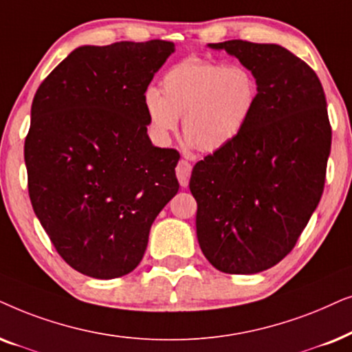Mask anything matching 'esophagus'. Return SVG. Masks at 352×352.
<instances>
[{
	"instance_id": "esophagus-1",
	"label": "esophagus",
	"mask_w": 352,
	"mask_h": 352,
	"mask_svg": "<svg viewBox=\"0 0 352 352\" xmlns=\"http://www.w3.org/2000/svg\"><path fill=\"white\" fill-rule=\"evenodd\" d=\"M191 164L188 161H185V159H182V161H179V164H177V179H179L180 185L182 186H188V182H190V177H191Z\"/></svg>"
}]
</instances>
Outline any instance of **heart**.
Instances as JSON below:
<instances>
[{
    "label": "heart",
    "instance_id": "heart-1",
    "mask_svg": "<svg viewBox=\"0 0 352 352\" xmlns=\"http://www.w3.org/2000/svg\"><path fill=\"white\" fill-rule=\"evenodd\" d=\"M144 109L157 140L166 142L179 127L203 153L230 146L243 133L259 101L256 75L243 64L190 56L164 74L161 91H144Z\"/></svg>",
    "mask_w": 352,
    "mask_h": 352
}]
</instances>
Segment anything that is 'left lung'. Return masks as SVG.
I'll return each mask as SVG.
<instances>
[{
  "label": "left lung",
  "instance_id": "8db88e82",
  "mask_svg": "<svg viewBox=\"0 0 352 352\" xmlns=\"http://www.w3.org/2000/svg\"><path fill=\"white\" fill-rule=\"evenodd\" d=\"M209 48L256 75L259 101L240 137L193 167L196 235L215 269L251 275L293 250L322 198L331 148L327 100L316 72L283 46L230 40Z\"/></svg>",
  "mask_w": 352,
  "mask_h": 352
}]
</instances>
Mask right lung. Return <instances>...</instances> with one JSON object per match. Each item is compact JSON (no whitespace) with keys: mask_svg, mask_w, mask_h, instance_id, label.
<instances>
[{"mask_svg":"<svg viewBox=\"0 0 352 352\" xmlns=\"http://www.w3.org/2000/svg\"><path fill=\"white\" fill-rule=\"evenodd\" d=\"M172 41L74 50L38 87L23 146L35 215L59 256L93 278L127 275L179 191L180 154L148 137L144 91Z\"/></svg>","mask_w":352,"mask_h":352,"instance_id":"add662e5","label":"right lung"}]
</instances>
